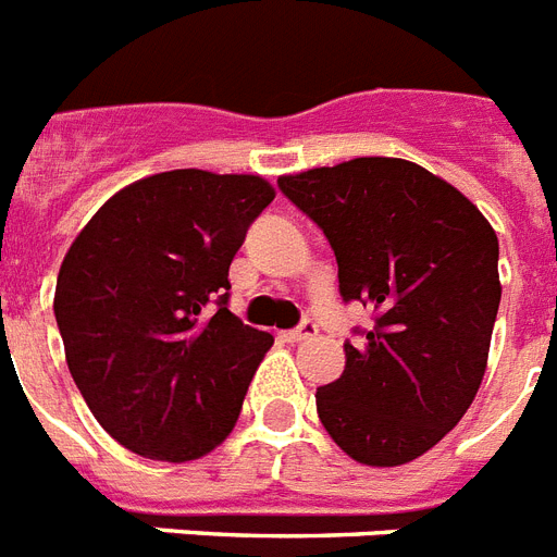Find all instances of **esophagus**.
I'll return each mask as SVG.
<instances>
[{
	"instance_id": "34e87169",
	"label": "esophagus",
	"mask_w": 557,
	"mask_h": 557,
	"mask_svg": "<svg viewBox=\"0 0 557 557\" xmlns=\"http://www.w3.org/2000/svg\"><path fill=\"white\" fill-rule=\"evenodd\" d=\"M318 334V325L311 323V320H306V323L300 325V329H294V332H286L283 337H286V343H302V341H311Z\"/></svg>"
}]
</instances>
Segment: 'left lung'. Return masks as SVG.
I'll use <instances>...</instances> for the list:
<instances>
[{
    "label": "left lung",
    "mask_w": 557,
    "mask_h": 557,
    "mask_svg": "<svg viewBox=\"0 0 557 557\" xmlns=\"http://www.w3.org/2000/svg\"><path fill=\"white\" fill-rule=\"evenodd\" d=\"M323 228L343 300L377 311L343 374L318 388L329 437L366 467L420 458L472 406L500 306L498 234L469 197L397 157L283 174Z\"/></svg>",
    "instance_id": "left-lung-1"
}]
</instances>
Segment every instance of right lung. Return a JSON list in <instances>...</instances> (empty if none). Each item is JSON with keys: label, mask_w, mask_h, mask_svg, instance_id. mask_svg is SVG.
Listing matches in <instances>:
<instances>
[{"label": "right lung", "mask_w": 557, "mask_h": 557, "mask_svg": "<svg viewBox=\"0 0 557 557\" xmlns=\"http://www.w3.org/2000/svg\"><path fill=\"white\" fill-rule=\"evenodd\" d=\"M274 194L257 174L162 171L67 248L53 294L67 369L125 449L185 463L232 435L274 337L228 311V265Z\"/></svg>", "instance_id": "obj_1"}]
</instances>
